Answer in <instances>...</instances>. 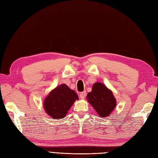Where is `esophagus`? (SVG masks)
<instances>
[{
	"label": "esophagus",
	"mask_w": 158,
	"mask_h": 158,
	"mask_svg": "<svg viewBox=\"0 0 158 158\" xmlns=\"http://www.w3.org/2000/svg\"><path fill=\"white\" fill-rule=\"evenodd\" d=\"M85 96H86V92H83L81 93H80V94H79V97L81 99H84L85 98Z\"/></svg>",
	"instance_id": "obj_1"
}]
</instances>
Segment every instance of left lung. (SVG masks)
Masks as SVG:
<instances>
[{"mask_svg": "<svg viewBox=\"0 0 158 158\" xmlns=\"http://www.w3.org/2000/svg\"><path fill=\"white\" fill-rule=\"evenodd\" d=\"M87 98L98 115L102 117L109 116L116 106V100L112 92L101 83H94Z\"/></svg>", "mask_w": 158, "mask_h": 158, "instance_id": "obj_1", "label": "left lung"}]
</instances>
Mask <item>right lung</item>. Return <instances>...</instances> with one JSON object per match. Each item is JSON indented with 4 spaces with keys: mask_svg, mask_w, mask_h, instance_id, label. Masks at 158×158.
<instances>
[{
    "mask_svg": "<svg viewBox=\"0 0 158 158\" xmlns=\"http://www.w3.org/2000/svg\"><path fill=\"white\" fill-rule=\"evenodd\" d=\"M78 99L74 90L70 89L66 84H62L52 90L45 99L44 108L52 118L62 119Z\"/></svg>",
    "mask_w": 158,
    "mask_h": 158,
    "instance_id": "right-lung-1",
    "label": "right lung"
}]
</instances>
